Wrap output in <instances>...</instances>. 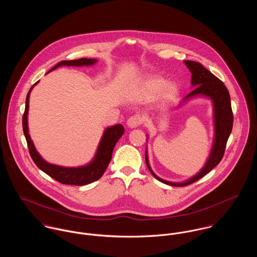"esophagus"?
Here are the masks:
<instances>
[{
  "label": "esophagus",
  "mask_w": 257,
  "mask_h": 257,
  "mask_svg": "<svg viewBox=\"0 0 257 257\" xmlns=\"http://www.w3.org/2000/svg\"><path fill=\"white\" fill-rule=\"evenodd\" d=\"M142 122H143V117H142L140 114H135V115H132V116L127 119L126 124H127L128 127L135 128V127L139 126Z\"/></svg>",
  "instance_id": "obj_1"
}]
</instances>
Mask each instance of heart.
<instances>
[{
    "label": "heart",
    "instance_id": "1",
    "mask_svg": "<svg viewBox=\"0 0 257 257\" xmlns=\"http://www.w3.org/2000/svg\"><path fill=\"white\" fill-rule=\"evenodd\" d=\"M141 90L148 97H153L159 94V97L163 102H169L173 100L179 93V87L176 83H165L163 78L156 76L146 77L141 82Z\"/></svg>",
    "mask_w": 257,
    "mask_h": 257
}]
</instances>
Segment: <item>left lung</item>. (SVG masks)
I'll return each instance as SVG.
<instances>
[{"instance_id":"8db88e82","label":"left lung","mask_w":257,"mask_h":257,"mask_svg":"<svg viewBox=\"0 0 257 257\" xmlns=\"http://www.w3.org/2000/svg\"><path fill=\"white\" fill-rule=\"evenodd\" d=\"M184 63L192 74L191 84L194 89L190 94H188L184 98L178 107L182 106L185 102H187L192 98L204 97V98L210 99L213 103V110H214V113H213L214 141H213V146H212L210 155L205 165L203 166V168L196 175H194L193 177L189 178L188 180L183 182H171L158 177L152 171L149 165L147 147L146 162L150 173L158 181L166 185L175 186V187H182L199 180L220 163L224 153L226 142L231 133L232 122H233L232 110H231V105H230V96L224 84L214 74L211 73L208 69H206L201 63L191 61V60H184ZM147 138L148 140V136Z\"/></svg>"}]
</instances>
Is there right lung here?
I'll return each mask as SVG.
<instances>
[{
	"mask_svg": "<svg viewBox=\"0 0 257 257\" xmlns=\"http://www.w3.org/2000/svg\"><path fill=\"white\" fill-rule=\"evenodd\" d=\"M97 62V59H88V58H81L76 60H63L59 63H57L53 68L49 70L52 71L60 66H92ZM38 83L37 81L36 84H34L29 91L26 99V109L25 113L23 115V130L24 134L28 143L29 150L31 153V156L37 167L42 170L44 173H46L51 178L55 179L56 181L62 184H68V185H76V186H83L87 184L92 183L94 181L99 180L104 172L106 171L110 159H111V153L113 150V147L117 141L121 138V136L124 133V127L117 123L114 125H111L107 127L104 131V134L101 138L100 144L97 147L95 156L93 159L86 165L78 166V167H64L60 165L51 164L47 161H45L40 154L37 152V148L35 147L31 136L29 134V122H28V114H29V103H30V95L34 87Z\"/></svg>",
	"mask_w": 257,
	"mask_h": 257,
	"instance_id": "1",
	"label": "right lung"
}]
</instances>
